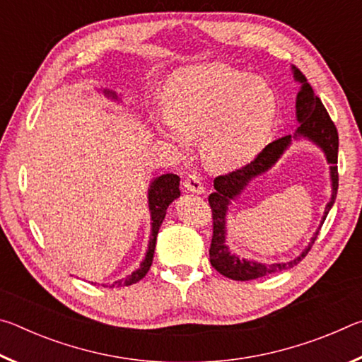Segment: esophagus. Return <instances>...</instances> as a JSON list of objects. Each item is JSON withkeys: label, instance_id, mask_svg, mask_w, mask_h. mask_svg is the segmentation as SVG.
<instances>
[{"label": "esophagus", "instance_id": "1", "mask_svg": "<svg viewBox=\"0 0 362 362\" xmlns=\"http://www.w3.org/2000/svg\"><path fill=\"white\" fill-rule=\"evenodd\" d=\"M183 187H185L187 192L194 193V194H204L206 193L203 182H201V177L196 175V174H189L185 179V182H183Z\"/></svg>", "mask_w": 362, "mask_h": 362}]
</instances>
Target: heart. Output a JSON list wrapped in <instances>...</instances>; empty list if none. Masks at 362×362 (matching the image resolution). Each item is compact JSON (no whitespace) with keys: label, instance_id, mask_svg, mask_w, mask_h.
Wrapping results in <instances>:
<instances>
[{"label":"heart","instance_id":"heart-1","mask_svg":"<svg viewBox=\"0 0 362 362\" xmlns=\"http://www.w3.org/2000/svg\"><path fill=\"white\" fill-rule=\"evenodd\" d=\"M278 107L276 90L265 78L214 62L188 66L169 79L164 113L153 115V124L182 151L201 137L207 166L233 170L265 148Z\"/></svg>","mask_w":362,"mask_h":362}]
</instances>
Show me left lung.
<instances>
[{
    "instance_id": "left-lung-1",
    "label": "left lung",
    "mask_w": 362,
    "mask_h": 362,
    "mask_svg": "<svg viewBox=\"0 0 362 362\" xmlns=\"http://www.w3.org/2000/svg\"><path fill=\"white\" fill-rule=\"evenodd\" d=\"M292 75L293 79L300 84L296 100V118L300 126L297 127V131L293 132V136L281 137L278 140H274V142L268 144L252 161L246 164V166L233 170V173L226 175H218L217 179L214 180V188H216V192L211 193L209 196V204L212 209L214 220V235L209 249V257L211 265L216 268L220 274H223L225 278L235 281H250L267 276V274L283 272V269H289L292 267H296L298 262H302L303 257L308 254V250L313 246L320 229L310 240L309 246L296 259L281 264H260L255 261L243 259L242 257L233 255L226 244V216L228 215L230 201L239 197L245 187L254 178L267 172L279 160L285 150L288 149L292 139L305 138L315 143L318 148H322L327 156V160L331 164L329 173L333 193L331 194V199L327 205V209L325 210L322 225L327 217L330 207L335 203L337 189H339V173H337L339 134H337V129L332 119H330L327 110L324 108L321 99L315 94V90L310 86V83L306 81L303 73L300 71L297 66L292 65Z\"/></svg>"
}]
</instances>
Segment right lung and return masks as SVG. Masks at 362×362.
<instances>
[{
    "mask_svg": "<svg viewBox=\"0 0 362 362\" xmlns=\"http://www.w3.org/2000/svg\"><path fill=\"white\" fill-rule=\"evenodd\" d=\"M99 90L107 97V99H112L113 102H118V103L122 102L121 97L116 94L115 90H110V89H99ZM179 187H180V177L175 174H163L159 177H155V179L151 180L148 187V209L151 216V233H150L148 249H146L144 260L136 272H132L129 276L115 281L113 284H102L103 287L131 286V284L139 283L142 278H145V274L148 273V269L151 267L153 255H155L156 236H158L159 226H161L164 217H166V211L169 204L180 196Z\"/></svg>",
    "mask_w": 362,
    "mask_h": 362,
    "instance_id": "obj_1",
    "label": "right lung"
}]
</instances>
